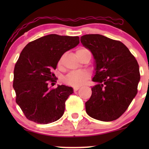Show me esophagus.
Instances as JSON below:
<instances>
[{
    "label": "esophagus",
    "mask_w": 149,
    "mask_h": 149,
    "mask_svg": "<svg viewBox=\"0 0 149 149\" xmlns=\"http://www.w3.org/2000/svg\"><path fill=\"white\" fill-rule=\"evenodd\" d=\"M79 88H80V87H79V86H74V91H77Z\"/></svg>",
    "instance_id": "1"
}]
</instances>
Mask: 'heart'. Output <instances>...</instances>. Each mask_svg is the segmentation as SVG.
<instances>
[{"instance_id":"1","label":"heart","mask_w":149,"mask_h":149,"mask_svg":"<svg viewBox=\"0 0 149 149\" xmlns=\"http://www.w3.org/2000/svg\"><path fill=\"white\" fill-rule=\"evenodd\" d=\"M88 51L85 48H79L77 50L76 54L77 57L81 56L83 53ZM61 66V60L58 62V66ZM90 77V74L87 70H77L72 71L69 72L68 74L65 77L64 81L67 84L74 86H79L81 85L86 81L87 79Z\"/></svg>"}]
</instances>
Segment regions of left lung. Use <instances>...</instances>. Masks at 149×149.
Segmentation results:
<instances>
[{
    "label": "left lung",
    "instance_id": "obj_1",
    "mask_svg": "<svg viewBox=\"0 0 149 149\" xmlns=\"http://www.w3.org/2000/svg\"><path fill=\"white\" fill-rule=\"evenodd\" d=\"M81 42L94 57L95 74L92 81L97 83L85 103L87 113L100 121L116 120L138 93L140 74L137 60L119 40L86 34L81 36Z\"/></svg>",
    "mask_w": 149,
    "mask_h": 149
}]
</instances>
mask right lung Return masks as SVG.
<instances>
[{"mask_svg":"<svg viewBox=\"0 0 149 149\" xmlns=\"http://www.w3.org/2000/svg\"><path fill=\"white\" fill-rule=\"evenodd\" d=\"M79 43V36L49 34L30 42L22 51L14 68L13 86L15 101L25 117L39 124L62 117L65 102L72 88L56 82L53 70L65 52Z\"/></svg>","mask_w":149,"mask_h":149,"instance_id":"obj_1","label":"right lung"}]
</instances>
